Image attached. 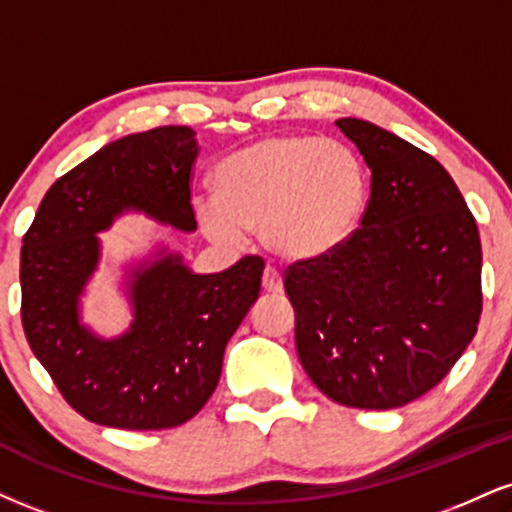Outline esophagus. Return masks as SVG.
<instances>
[{"mask_svg": "<svg viewBox=\"0 0 512 512\" xmlns=\"http://www.w3.org/2000/svg\"><path fill=\"white\" fill-rule=\"evenodd\" d=\"M262 286L267 293H281L283 291V279L274 267H267L262 274Z\"/></svg>", "mask_w": 512, "mask_h": 512, "instance_id": "obj_1", "label": "esophagus"}]
</instances>
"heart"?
<instances>
[{
    "label": "heart",
    "instance_id": "1",
    "mask_svg": "<svg viewBox=\"0 0 512 512\" xmlns=\"http://www.w3.org/2000/svg\"><path fill=\"white\" fill-rule=\"evenodd\" d=\"M365 200V169L346 143L283 133L226 157L214 171V197L195 212L214 243L236 248L260 229L276 257L312 262L346 243Z\"/></svg>",
    "mask_w": 512,
    "mask_h": 512
}]
</instances>
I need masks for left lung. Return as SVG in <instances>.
<instances>
[{
	"label": "left lung",
	"instance_id": "obj_1",
	"mask_svg": "<svg viewBox=\"0 0 512 512\" xmlns=\"http://www.w3.org/2000/svg\"><path fill=\"white\" fill-rule=\"evenodd\" d=\"M336 126L372 171L360 229L286 272L307 377L348 408L393 410L451 372L482 315V243L443 166L362 119Z\"/></svg>",
	"mask_w": 512,
	"mask_h": 512
}]
</instances>
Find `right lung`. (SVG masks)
<instances>
[{"instance_id": "1", "label": "right lung", "mask_w": 512, "mask_h": 512, "mask_svg": "<svg viewBox=\"0 0 512 512\" xmlns=\"http://www.w3.org/2000/svg\"><path fill=\"white\" fill-rule=\"evenodd\" d=\"M195 131L162 126L107 143L42 197L21 248V317L33 353L61 396L102 427L169 429L200 412L221 377L229 338L255 305L264 262L243 257L219 274H195L157 243L123 267L131 324L100 336L83 322L85 288L102 240L123 214L197 229L190 174Z\"/></svg>"}]
</instances>
